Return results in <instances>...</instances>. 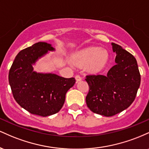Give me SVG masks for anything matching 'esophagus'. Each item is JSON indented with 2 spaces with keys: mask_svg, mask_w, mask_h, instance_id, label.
<instances>
[{
  "mask_svg": "<svg viewBox=\"0 0 149 149\" xmlns=\"http://www.w3.org/2000/svg\"><path fill=\"white\" fill-rule=\"evenodd\" d=\"M75 78H76V82H78V81H80V80H82V77L80 76V75H76V77H75Z\"/></svg>",
  "mask_w": 149,
  "mask_h": 149,
  "instance_id": "34e87169",
  "label": "esophagus"
}]
</instances>
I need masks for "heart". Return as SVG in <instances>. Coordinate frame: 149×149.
Returning a JSON list of instances; mask_svg holds the SVG:
<instances>
[{"label":"heart","mask_w":149,"mask_h":149,"mask_svg":"<svg viewBox=\"0 0 149 149\" xmlns=\"http://www.w3.org/2000/svg\"><path fill=\"white\" fill-rule=\"evenodd\" d=\"M109 54L105 49L100 47H89L77 53L73 60L78 65L88 64V69L90 72H98L107 64Z\"/></svg>","instance_id":"obj_1"}]
</instances>
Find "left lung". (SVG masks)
<instances>
[{
  "label": "left lung",
  "mask_w": 149,
  "mask_h": 149,
  "mask_svg": "<svg viewBox=\"0 0 149 149\" xmlns=\"http://www.w3.org/2000/svg\"><path fill=\"white\" fill-rule=\"evenodd\" d=\"M116 52V64L107 76L88 75L87 106L92 112L113 116L126 109L134 102L141 83L137 62L134 56L120 45L112 42Z\"/></svg>",
  "instance_id": "left-lung-1"
}]
</instances>
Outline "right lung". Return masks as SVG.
Wrapping results in <instances>:
<instances>
[{
  "mask_svg": "<svg viewBox=\"0 0 149 149\" xmlns=\"http://www.w3.org/2000/svg\"><path fill=\"white\" fill-rule=\"evenodd\" d=\"M48 50L54 48L45 42L22 49L15 57L8 76L15 101L31 113L43 117L60 111L66 93L76 83L74 78L33 71L32 64Z\"/></svg>",
  "mask_w": 149,
  "mask_h": 149,
  "instance_id": "obj_1",
  "label": "right lung"
}]
</instances>
